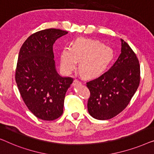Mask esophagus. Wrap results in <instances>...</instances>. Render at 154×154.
<instances>
[{"label": "esophagus", "instance_id": "1", "mask_svg": "<svg viewBox=\"0 0 154 154\" xmlns=\"http://www.w3.org/2000/svg\"><path fill=\"white\" fill-rule=\"evenodd\" d=\"M80 84H82L81 82H79V80L77 79H75L74 82H73V85L74 86H78V85H80Z\"/></svg>", "mask_w": 154, "mask_h": 154}]
</instances>
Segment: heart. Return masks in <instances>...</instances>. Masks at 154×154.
I'll use <instances>...</instances> for the list:
<instances>
[{
    "label": "heart",
    "mask_w": 154,
    "mask_h": 154,
    "mask_svg": "<svg viewBox=\"0 0 154 154\" xmlns=\"http://www.w3.org/2000/svg\"><path fill=\"white\" fill-rule=\"evenodd\" d=\"M114 57L111 47L105 46L98 40L78 38L71 48L65 47L60 53V68L70 73L79 62V72L87 78L96 77L105 71Z\"/></svg>",
    "instance_id": "heart-1"
}]
</instances>
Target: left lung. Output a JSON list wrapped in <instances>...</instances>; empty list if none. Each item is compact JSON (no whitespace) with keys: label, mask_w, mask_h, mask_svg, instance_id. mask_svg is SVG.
Returning <instances> with one entry per match:
<instances>
[{"label":"left lung","mask_w":154,"mask_h":154,"mask_svg":"<svg viewBox=\"0 0 154 154\" xmlns=\"http://www.w3.org/2000/svg\"><path fill=\"white\" fill-rule=\"evenodd\" d=\"M121 54L109 70L86 83L91 96L88 112L98 120H107L123 111L140 84V68L137 56L121 39Z\"/></svg>","instance_id":"obj_1"}]
</instances>
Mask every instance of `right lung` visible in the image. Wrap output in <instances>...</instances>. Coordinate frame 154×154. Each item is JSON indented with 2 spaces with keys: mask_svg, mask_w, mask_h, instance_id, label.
Masks as SVG:
<instances>
[{
  "mask_svg": "<svg viewBox=\"0 0 154 154\" xmlns=\"http://www.w3.org/2000/svg\"><path fill=\"white\" fill-rule=\"evenodd\" d=\"M67 33L56 29L38 31L19 51L15 80L26 105L40 119L53 121L63 112L65 96L73 79L56 71L53 45Z\"/></svg>",
  "mask_w": 154,
  "mask_h": 154,
  "instance_id": "1",
  "label": "right lung"
}]
</instances>
